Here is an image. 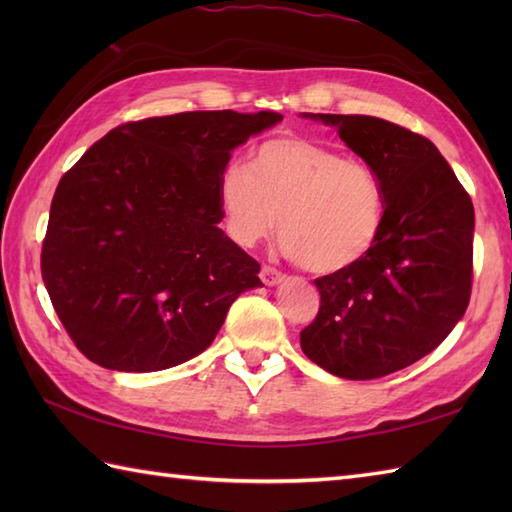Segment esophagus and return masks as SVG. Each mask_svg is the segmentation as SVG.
<instances>
[{
    "mask_svg": "<svg viewBox=\"0 0 512 512\" xmlns=\"http://www.w3.org/2000/svg\"><path fill=\"white\" fill-rule=\"evenodd\" d=\"M259 277H262L266 286H277V284H281V281H284V275H281L279 270L270 268V266H264L262 273H259Z\"/></svg>",
    "mask_w": 512,
    "mask_h": 512,
    "instance_id": "34e87169",
    "label": "esophagus"
}]
</instances>
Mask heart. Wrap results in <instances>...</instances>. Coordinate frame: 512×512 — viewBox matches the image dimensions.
<instances>
[{
  "label": "heart",
  "instance_id": "obj_1",
  "mask_svg": "<svg viewBox=\"0 0 512 512\" xmlns=\"http://www.w3.org/2000/svg\"><path fill=\"white\" fill-rule=\"evenodd\" d=\"M217 204L235 244L253 248L279 226L284 255L314 275L361 264L385 222L376 171L301 136L270 138L253 151L248 167H226Z\"/></svg>",
  "mask_w": 512,
  "mask_h": 512
}]
</instances>
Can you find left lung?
I'll use <instances>...</instances> for the list:
<instances>
[{
    "label": "left lung",
    "instance_id": "obj_1",
    "mask_svg": "<svg viewBox=\"0 0 512 512\" xmlns=\"http://www.w3.org/2000/svg\"><path fill=\"white\" fill-rule=\"evenodd\" d=\"M334 127L383 184L385 222L361 264L314 279L321 308L301 350L339 378H380L436 350L471 299L475 211L429 138L374 116L308 114Z\"/></svg>",
    "mask_w": 512,
    "mask_h": 512
}]
</instances>
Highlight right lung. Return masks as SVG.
<instances>
[{
    "mask_svg": "<svg viewBox=\"0 0 512 512\" xmlns=\"http://www.w3.org/2000/svg\"><path fill=\"white\" fill-rule=\"evenodd\" d=\"M277 112H184L125 123L61 178L41 275L76 347L116 372L202 354L259 264L220 226L217 182L233 149Z\"/></svg>",
    "mask_w": 512,
    "mask_h": 512,
    "instance_id": "add662e5",
    "label": "right lung"
}]
</instances>
